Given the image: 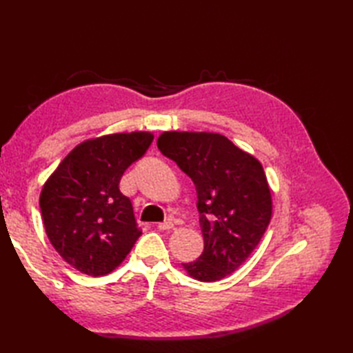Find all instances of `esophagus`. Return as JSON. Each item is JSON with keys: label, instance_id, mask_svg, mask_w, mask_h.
I'll use <instances>...</instances> for the list:
<instances>
[{"label": "esophagus", "instance_id": "esophagus-1", "mask_svg": "<svg viewBox=\"0 0 353 353\" xmlns=\"http://www.w3.org/2000/svg\"><path fill=\"white\" fill-rule=\"evenodd\" d=\"M172 228H174V224H172V221H163V223L157 224V229H159V230H171Z\"/></svg>", "mask_w": 353, "mask_h": 353}]
</instances>
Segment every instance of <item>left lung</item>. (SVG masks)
I'll list each match as a JSON object with an SVG mask.
<instances>
[{
  "mask_svg": "<svg viewBox=\"0 0 353 353\" xmlns=\"http://www.w3.org/2000/svg\"><path fill=\"white\" fill-rule=\"evenodd\" d=\"M157 148L196 185L205 249L182 264L201 282L234 273L272 220V192L261 162L220 133L163 132Z\"/></svg>",
  "mask_w": 353,
  "mask_h": 353,
  "instance_id": "left-lung-1",
  "label": "left lung"
}]
</instances>
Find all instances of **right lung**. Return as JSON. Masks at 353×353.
I'll return each mask as SVG.
<instances>
[{"mask_svg": "<svg viewBox=\"0 0 353 353\" xmlns=\"http://www.w3.org/2000/svg\"><path fill=\"white\" fill-rule=\"evenodd\" d=\"M153 142L148 132L81 142L45 182L39 206L50 243L79 272L104 276L121 264L142 230L119 181Z\"/></svg>", "mask_w": 353, "mask_h": 353, "instance_id": "1", "label": "right lung"}]
</instances>
